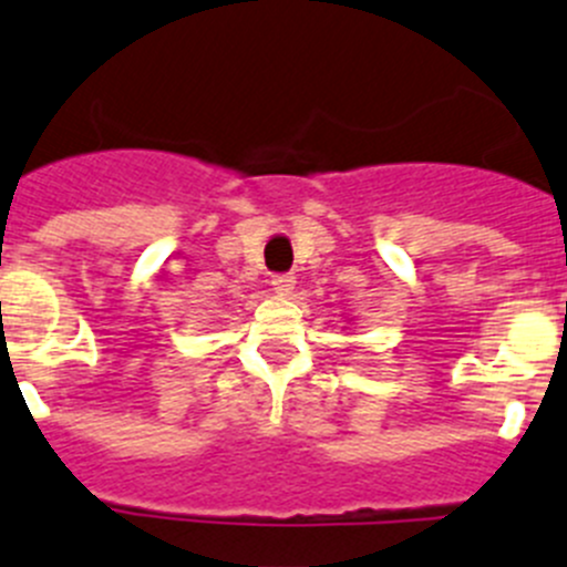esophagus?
I'll use <instances>...</instances> for the list:
<instances>
[{
    "mask_svg": "<svg viewBox=\"0 0 567 567\" xmlns=\"http://www.w3.org/2000/svg\"><path fill=\"white\" fill-rule=\"evenodd\" d=\"M269 284H272V289L278 295H289L295 289V275L292 272H280V275H272V280H269Z\"/></svg>",
    "mask_w": 567,
    "mask_h": 567,
    "instance_id": "34e87169",
    "label": "esophagus"
}]
</instances>
